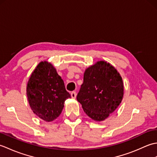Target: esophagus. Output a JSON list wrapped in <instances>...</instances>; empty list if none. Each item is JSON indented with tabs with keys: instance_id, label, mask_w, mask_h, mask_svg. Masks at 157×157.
<instances>
[{
	"instance_id": "esophagus-1",
	"label": "esophagus",
	"mask_w": 157,
	"mask_h": 157,
	"mask_svg": "<svg viewBox=\"0 0 157 157\" xmlns=\"http://www.w3.org/2000/svg\"><path fill=\"white\" fill-rule=\"evenodd\" d=\"M76 96H77V94H76V92L75 91H73V92H71V96L72 98H75Z\"/></svg>"
}]
</instances>
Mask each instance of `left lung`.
Returning a JSON list of instances; mask_svg holds the SVG:
<instances>
[{
	"instance_id": "obj_1",
	"label": "left lung",
	"mask_w": 157,
	"mask_h": 157,
	"mask_svg": "<svg viewBox=\"0 0 157 157\" xmlns=\"http://www.w3.org/2000/svg\"><path fill=\"white\" fill-rule=\"evenodd\" d=\"M123 91V79L117 70L109 63L99 61L85 70L77 100L89 117L102 121L121 102Z\"/></svg>"
}]
</instances>
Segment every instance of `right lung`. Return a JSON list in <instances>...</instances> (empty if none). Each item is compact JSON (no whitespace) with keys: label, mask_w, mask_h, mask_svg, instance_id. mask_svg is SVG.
<instances>
[{"label":"right lung","mask_w":157,"mask_h":157,"mask_svg":"<svg viewBox=\"0 0 157 157\" xmlns=\"http://www.w3.org/2000/svg\"><path fill=\"white\" fill-rule=\"evenodd\" d=\"M26 92L33 113L47 122L58 117L65 100L71 97L55 67L46 61L40 62L32 73Z\"/></svg>","instance_id":"obj_1"}]
</instances>
